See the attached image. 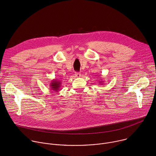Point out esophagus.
I'll return each instance as SVG.
<instances>
[{"label": "esophagus", "instance_id": "esophagus-1", "mask_svg": "<svg viewBox=\"0 0 156 156\" xmlns=\"http://www.w3.org/2000/svg\"><path fill=\"white\" fill-rule=\"evenodd\" d=\"M75 76H76V78H80V77L81 76V73H78V72H76L75 74Z\"/></svg>", "mask_w": 156, "mask_h": 156}]
</instances>
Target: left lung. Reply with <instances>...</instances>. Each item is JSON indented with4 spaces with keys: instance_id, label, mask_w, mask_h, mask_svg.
Segmentation results:
<instances>
[{
    "instance_id": "obj_1",
    "label": "left lung",
    "mask_w": 156,
    "mask_h": 156,
    "mask_svg": "<svg viewBox=\"0 0 156 156\" xmlns=\"http://www.w3.org/2000/svg\"><path fill=\"white\" fill-rule=\"evenodd\" d=\"M99 82V83H100L101 84H103V83H104V81H102V80H100Z\"/></svg>"
}]
</instances>
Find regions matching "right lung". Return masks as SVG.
Here are the masks:
<instances>
[{
	"mask_svg": "<svg viewBox=\"0 0 156 156\" xmlns=\"http://www.w3.org/2000/svg\"><path fill=\"white\" fill-rule=\"evenodd\" d=\"M62 81L57 79H54L52 80L51 83H50V87L51 90H53L52 92L54 93H57L60 90V87H61V83Z\"/></svg>",
	"mask_w": 156,
	"mask_h": 156,
	"instance_id": "obj_1",
	"label": "right lung"
}]
</instances>
